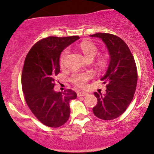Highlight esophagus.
I'll list each match as a JSON object with an SVG mask.
<instances>
[{"label": "esophagus", "instance_id": "34e87169", "mask_svg": "<svg viewBox=\"0 0 154 154\" xmlns=\"http://www.w3.org/2000/svg\"><path fill=\"white\" fill-rule=\"evenodd\" d=\"M88 94V93H87V92L85 91H79L78 93H77V96L78 97H85Z\"/></svg>", "mask_w": 154, "mask_h": 154}]
</instances>
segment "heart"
Masks as SVG:
<instances>
[{
  "instance_id": "obj_1",
  "label": "heart",
  "mask_w": 154,
  "mask_h": 154,
  "mask_svg": "<svg viewBox=\"0 0 154 154\" xmlns=\"http://www.w3.org/2000/svg\"><path fill=\"white\" fill-rule=\"evenodd\" d=\"M80 49L83 53V54L86 57L87 60H93L94 57L97 55L98 53V48L95 44H94L91 42L85 41L82 42L80 46ZM69 54V49L66 48L63 51L61 54L60 58V64L62 67H65L66 64V60H67L68 56ZM92 77V74L91 73H80V74H73L71 81H72L74 85L77 86L85 87L86 85L87 81Z\"/></svg>"
}]
</instances>
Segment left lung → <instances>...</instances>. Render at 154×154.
<instances>
[{"label":"left lung","mask_w":154,"mask_h":154,"mask_svg":"<svg viewBox=\"0 0 154 154\" xmlns=\"http://www.w3.org/2000/svg\"><path fill=\"white\" fill-rule=\"evenodd\" d=\"M91 37L101 39L110 55V63L101 80L106 85V94L94 92L97 104L93 108L97 117L111 120L122 115L130 105L137 84V69L128 46L123 40L108 33Z\"/></svg>","instance_id":"1"}]
</instances>
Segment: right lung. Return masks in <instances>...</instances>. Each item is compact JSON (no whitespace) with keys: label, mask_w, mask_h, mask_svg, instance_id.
I'll return each instance as SVG.
<instances>
[{"label":"right lung","mask_w":154,"mask_h":154,"mask_svg":"<svg viewBox=\"0 0 154 154\" xmlns=\"http://www.w3.org/2000/svg\"><path fill=\"white\" fill-rule=\"evenodd\" d=\"M80 38L78 36L48 37L37 42L27 54L22 72V89L29 109L45 125L57 128L70 116L69 103L77 98L72 89L54 90V77L60 72L63 50Z\"/></svg>","instance_id":"add662e5"}]
</instances>
